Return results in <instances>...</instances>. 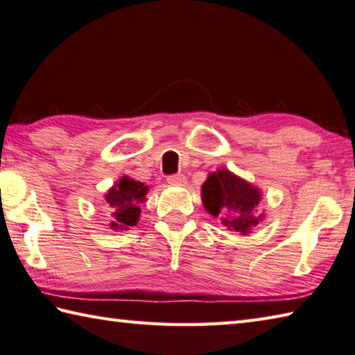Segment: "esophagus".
<instances>
[{
    "mask_svg": "<svg viewBox=\"0 0 355 355\" xmlns=\"http://www.w3.org/2000/svg\"><path fill=\"white\" fill-rule=\"evenodd\" d=\"M168 183L175 184V186H184L186 184V177L183 175V173H173V175L168 177Z\"/></svg>",
    "mask_w": 355,
    "mask_h": 355,
    "instance_id": "34e87169",
    "label": "esophagus"
}]
</instances>
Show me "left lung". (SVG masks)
I'll return each mask as SVG.
<instances>
[{"mask_svg": "<svg viewBox=\"0 0 355 355\" xmlns=\"http://www.w3.org/2000/svg\"><path fill=\"white\" fill-rule=\"evenodd\" d=\"M201 198L207 212L223 218V225L235 232L248 234L261 218V215H254L260 203L259 189L227 169L211 173L201 186Z\"/></svg>", "mask_w": 355, "mask_h": 355, "instance_id": "left-lung-1", "label": "left lung"}]
</instances>
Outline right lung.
<instances>
[{
	"mask_svg": "<svg viewBox=\"0 0 355 355\" xmlns=\"http://www.w3.org/2000/svg\"><path fill=\"white\" fill-rule=\"evenodd\" d=\"M146 193L148 186L128 177L121 178L106 196L110 217L114 218L110 226L116 229L134 226L141 214L140 203L144 201Z\"/></svg>",
	"mask_w": 355,
	"mask_h": 355,
	"instance_id": "obj_1",
	"label": "right lung"
}]
</instances>
